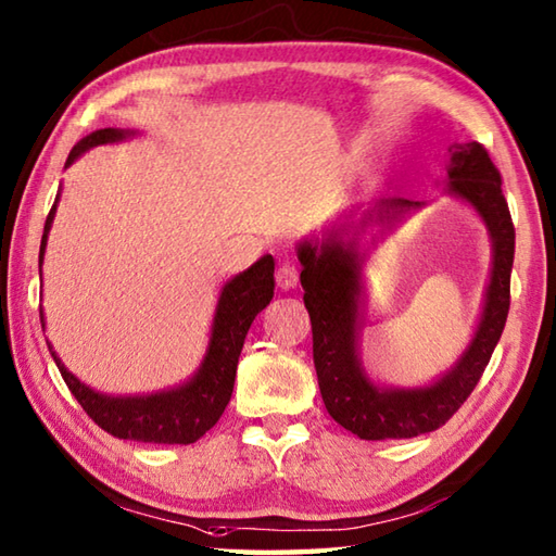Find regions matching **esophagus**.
<instances>
[{
  "label": "esophagus",
  "mask_w": 556,
  "mask_h": 556,
  "mask_svg": "<svg viewBox=\"0 0 556 556\" xmlns=\"http://www.w3.org/2000/svg\"><path fill=\"white\" fill-rule=\"evenodd\" d=\"M277 287L279 289H294L299 285V269L291 265V262H281V265L277 267Z\"/></svg>",
  "instance_id": "obj_1"
}]
</instances>
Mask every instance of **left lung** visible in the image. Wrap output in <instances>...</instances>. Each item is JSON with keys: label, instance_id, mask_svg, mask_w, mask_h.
<instances>
[{"label": "left lung", "instance_id": "left-lung-1", "mask_svg": "<svg viewBox=\"0 0 556 556\" xmlns=\"http://www.w3.org/2000/svg\"><path fill=\"white\" fill-rule=\"evenodd\" d=\"M445 191L469 204L491 240V275L481 318L467 350L438 379L422 387H383L367 375L359 355L365 318V252L359 240L369 226L391 230L422 201L379 199L357 220L355 211L332 220L320 236L296 245L301 287L313 328V365L332 420L359 440H403L432 432L454 416L477 387L498 345L510 308V269L516 228L501 191V175L477 140L450 148ZM359 211V208H357Z\"/></svg>", "mask_w": 556, "mask_h": 556}]
</instances>
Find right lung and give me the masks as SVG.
Segmentation results:
<instances>
[{
	"instance_id": "add662e5",
	"label": "right lung",
	"mask_w": 556,
	"mask_h": 556,
	"mask_svg": "<svg viewBox=\"0 0 556 556\" xmlns=\"http://www.w3.org/2000/svg\"><path fill=\"white\" fill-rule=\"evenodd\" d=\"M130 136H136V130L99 128L70 150L65 167L73 165L87 150L118 143V140H126ZM60 191L46 218L43 238H40V267H43L48 233L50 226H53ZM271 296H275V260H271V255H265L220 287L206 355L194 375L179 387L143 393V396H111V393L94 391L63 365L53 345H48V350L67 389L73 391L79 406L102 430L111 432L118 440L155 442V445H191L201 435H206V430L214 428L218 418L224 416L230 393H233L238 357L240 350H243L245 336L252 320L269 304ZM40 326L46 328L43 311H40Z\"/></svg>"
}]
</instances>
